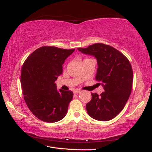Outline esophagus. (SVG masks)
I'll return each mask as SVG.
<instances>
[{
    "instance_id": "esophagus-1",
    "label": "esophagus",
    "mask_w": 152,
    "mask_h": 152,
    "mask_svg": "<svg viewBox=\"0 0 152 152\" xmlns=\"http://www.w3.org/2000/svg\"><path fill=\"white\" fill-rule=\"evenodd\" d=\"M80 92V90H78V89L74 90V93H76V94H78V93H79Z\"/></svg>"
}]
</instances>
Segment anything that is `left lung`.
I'll return each instance as SVG.
<instances>
[{
	"label": "left lung",
	"instance_id": "8db88e82",
	"mask_svg": "<svg viewBox=\"0 0 152 152\" xmlns=\"http://www.w3.org/2000/svg\"><path fill=\"white\" fill-rule=\"evenodd\" d=\"M78 50L96 58L99 67L95 79L104 90L99 96L91 93L87 112L96 120H110L124 109L131 95L133 73L129 61L115 48L102 43Z\"/></svg>",
	"mask_w": 152,
	"mask_h": 152
}]
</instances>
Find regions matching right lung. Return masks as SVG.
Segmentation results:
<instances>
[{
  "label": "right lung",
  "mask_w": 152,
  "mask_h": 152,
  "mask_svg": "<svg viewBox=\"0 0 152 152\" xmlns=\"http://www.w3.org/2000/svg\"><path fill=\"white\" fill-rule=\"evenodd\" d=\"M75 49L42 46L33 51L23 64L21 83L25 102L34 116L53 123L66 115L73 98L71 91L57 90L55 82L63 72V64Z\"/></svg>",
  "instance_id": "right-lung-1"
}]
</instances>
